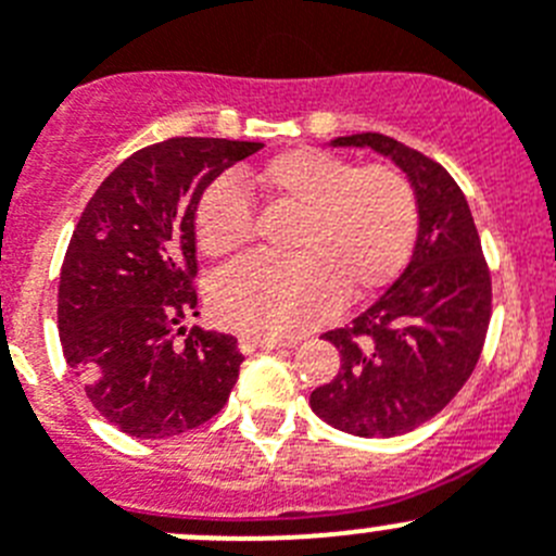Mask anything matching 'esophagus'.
<instances>
[{
  "label": "esophagus",
  "mask_w": 556,
  "mask_h": 556,
  "mask_svg": "<svg viewBox=\"0 0 556 556\" xmlns=\"http://www.w3.org/2000/svg\"><path fill=\"white\" fill-rule=\"evenodd\" d=\"M282 345H288V342L266 340V337H241V342H238L241 354H252V351H266V349H282Z\"/></svg>",
  "instance_id": "34e87169"
}]
</instances>
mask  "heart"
Listing matches in <instances>:
<instances>
[{"mask_svg":"<svg viewBox=\"0 0 556 556\" xmlns=\"http://www.w3.org/2000/svg\"><path fill=\"white\" fill-rule=\"evenodd\" d=\"M271 200L299 211L290 261L243 257L211 282V309L227 329L285 340L329 318L340 295L359 299L397 277L417 241V197L387 164L356 167L315 148H293L257 169ZM197 243L225 257L252 238V205L232 178L200 197Z\"/></svg>","mask_w":556,"mask_h":556,"instance_id":"b5f03b06","label":"heart"}]
</instances>
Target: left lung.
Wrapping results in <instances>:
<instances>
[{
  "label": "left lung",
  "mask_w": 556,
  "mask_h": 556,
  "mask_svg": "<svg viewBox=\"0 0 556 556\" xmlns=\"http://www.w3.org/2000/svg\"><path fill=\"white\" fill-rule=\"evenodd\" d=\"M392 159L417 197L408 266L345 329L326 331L340 372L309 395L324 422L345 433L401 435L442 412L480 359L491 320V277L469 202L453 175L383 134L331 139Z\"/></svg>",
  "instance_id": "obj_1"
}]
</instances>
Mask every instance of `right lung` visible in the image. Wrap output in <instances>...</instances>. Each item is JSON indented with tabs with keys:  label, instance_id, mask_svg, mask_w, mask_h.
I'll list each match as a JSON object with an SVG mask.
<instances>
[{
	"label": "right lung",
	"instance_id": "1",
	"mask_svg": "<svg viewBox=\"0 0 556 556\" xmlns=\"http://www.w3.org/2000/svg\"><path fill=\"white\" fill-rule=\"evenodd\" d=\"M261 148L167 139L128 155L87 202L62 263L56 324L65 362L123 433H186L214 417L236 387L243 362L236 337L194 326L180 345L175 329L200 315L191 288L200 197Z\"/></svg>",
	"mask_w": 556,
	"mask_h": 556
}]
</instances>
